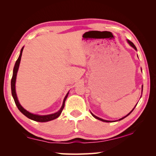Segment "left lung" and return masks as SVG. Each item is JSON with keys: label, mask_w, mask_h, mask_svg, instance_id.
I'll return each mask as SVG.
<instances>
[{"label": "left lung", "mask_w": 156, "mask_h": 156, "mask_svg": "<svg viewBox=\"0 0 156 156\" xmlns=\"http://www.w3.org/2000/svg\"><path fill=\"white\" fill-rule=\"evenodd\" d=\"M127 41H128V43H129V45H130L131 46V47H133L135 49V50H137V48H136V47H135V45L133 44V43H132L131 41H129V40H127ZM142 88H143V87H142ZM135 107H136V106H135ZM134 108L133 109V110H132L130 112H129V113L127 115H126L125 116V117H122V118H121V119H119V121H121V120H122V119H123L124 118H125L126 117H127V116L129 115H130V113H131V112H132V111H133V110H134ZM91 114H92V116H93V117H94V118H96V119H98V120H100V121H103V122H111V121H107V120H104V119H101V118H99V117H97V116H95L94 115H93V114H92V112H91Z\"/></svg>", "instance_id": "obj_1"}]
</instances>
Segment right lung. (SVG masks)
I'll return each mask as SVG.
<instances>
[{"label": "right lung", "instance_id": "add662e5", "mask_svg": "<svg viewBox=\"0 0 156 156\" xmlns=\"http://www.w3.org/2000/svg\"><path fill=\"white\" fill-rule=\"evenodd\" d=\"M23 50V48L21 49V53H20L19 57L16 60L15 66H14V69H13V74H12V77L11 79V92H12V97L14 98V101L15 104L19 110L21 111L22 113L26 117H28L29 119H31V120H34L35 121H38V122H47L51 120H54V119L58 118L59 115H61L62 112L63 111V109L64 108V105H65V101L66 100V98L68 97V95L69 92L66 94L64 99V102H63V105L62 106V107L60 108V110L58 111L55 113L51 114V115H34L32 114L31 112H28L27 111H26L25 108H23L21 105L19 104V101L17 99V97H16V91H15V82H16V74H17V72H18V69L19 67V64H20V62H21V55H22V52Z\"/></svg>", "mask_w": 156, "mask_h": 156}]
</instances>
